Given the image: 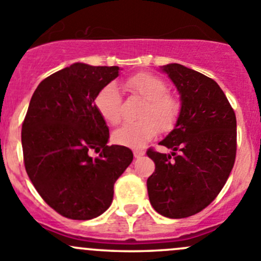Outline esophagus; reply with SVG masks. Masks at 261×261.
I'll list each match as a JSON object with an SVG mask.
<instances>
[{"instance_id": "1", "label": "esophagus", "mask_w": 261, "mask_h": 261, "mask_svg": "<svg viewBox=\"0 0 261 261\" xmlns=\"http://www.w3.org/2000/svg\"><path fill=\"white\" fill-rule=\"evenodd\" d=\"M145 155V151L144 150H140V149H135L134 150V156L136 158V159H139V158L144 156Z\"/></svg>"}]
</instances>
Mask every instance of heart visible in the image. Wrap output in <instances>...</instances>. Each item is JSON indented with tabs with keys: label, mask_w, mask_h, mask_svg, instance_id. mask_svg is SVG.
<instances>
[{
	"label": "heart",
	"mask_w": 261,
	"mask_h": 261,
	"mask_svg": "<svg viewBox=\"0 0 261 261\" xmlns=\"http://www.w3.org/2000/svg\"><path fill=\"white\" fill-rule=\"evenodd\" d=\"M131 92L145 99V105L139 112L140 120L123 123L114 131L112 139L116 144L128 147H141L155 138L158 131H169L177 123L180 115V103L169 96V87L162 78L149 73H139L127 81ZM121 98L115 83L105 86L94 98V107L99 116L110 125L121 120Z\"/></svg>",
	"instance_id": "1"
}]
</instances>
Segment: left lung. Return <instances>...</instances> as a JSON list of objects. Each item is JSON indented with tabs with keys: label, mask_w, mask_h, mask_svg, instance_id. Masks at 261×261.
<instances>
[{
	"label": "left lung",
	"mask_w": 261,
	"mask_h": 261,
	"mask_svg": "<svg viewBox=\"0 0 261 261\" xmlns=\"http://www.w3.org/2000/svg\"><path fill=\"white\" fill-rule=\"evenodd\" d=\"M160 70L179 93L180 115L159 143L170 154L147 150L155 163L147 193L158 213L184 218L206 208L225 186L236 156V116L211 78L177 63Z\"/></svg>",
	"instance_id": "left-lung-1"
}]
</instances>
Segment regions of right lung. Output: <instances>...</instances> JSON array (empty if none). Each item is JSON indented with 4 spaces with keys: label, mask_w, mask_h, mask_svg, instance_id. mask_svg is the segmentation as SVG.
<instances>
[{
    "label": "right lung",
    "mask_w": 261,
    "mask_h": 261,
    "mask_svg": "<svg viewBox=\"0 0 261 261\" xmlns=\"http://www.w3.org/2000/svg\"><path fill=\"white\" fill-rule=\"evenodd\" d=\"M118 67L74 63L34 92L22 123L25 169L41 198L72 220H91L112 203L114 184L133 162L126 146H109L106 121L94 98ZM99 152L96 158L90 151Z\"/></svg>",
    "instance_id": "1"
}]
</instances>
